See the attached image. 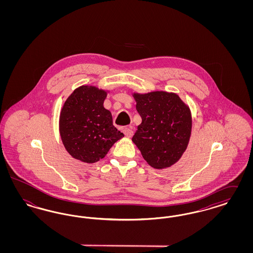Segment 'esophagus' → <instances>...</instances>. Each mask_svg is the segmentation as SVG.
<instances>
[{
  "label": "esophagus",
  "mask_w": 253,
  "mask_h": 253,
  "mask_svg": "<svg viewBox=\"0 0 253 253\" xmlns=\"http://www.w3.org/2000/svg\"><path fill=\"white\" fill-rule=\"evenodd\" d=\"M123 132L126 135V137H132L133 132H132L131 127H126L123 129Z\"/></svg>",
  "instance_id": "1"
}]
</instances>
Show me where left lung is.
<instances>
[{
    "mask_svg": "<svg viewBox=\"0 0 253 253\" xmlns=\"http://www.w3.org/2000/svg\"><path fill=\"white\" fill-rule=\"evenodd\" d=\"M132 96L142 119L132 142L153 168L170 167L180 159L190 141V107L177 94L165 91L132 93Z\"/></svg>",
    "mask_w": 253,
    "mask_h": 253,
    "instance_id": "left-lung-1",
    "label": "left lung"
}]
</instances>
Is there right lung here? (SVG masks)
<instances>
[{
    "label": "right lung",
    "instance_id": "1",
    "mask_svg": "<svg viewBox=\"0 0 253 253\" xmlns=\"http://www.w3.org/2000/svg\"><path fill=\"white\" fill-rule=\"evenodd\" d=\"M108 93L93 85H82L64 101L59 121L60 138L75 159L89 164L97 162L124 136L103 106Z\"/></svg>",
    "mask_w": 253,
    "mask_h": 253
}]
</instances>
